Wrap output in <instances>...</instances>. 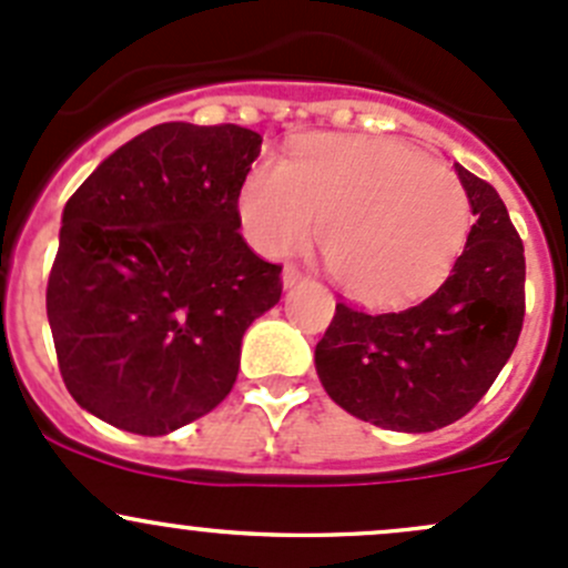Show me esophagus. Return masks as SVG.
Here are the masks:
<instances>
[{"instance_id": "obj_1", "label": "esophagus", "mask_w": 568, "mask_h": 568, "mask_svg": "<svg viewBox=\"0 0 568 568\" xmlns=\"http://www.w3.org/2000/svg\"><path fill=\"white\" fill-rule=\"evenodd\" d=\"M302 280H305V274H302L296 266H285L283 268V288H296Z\"/></svg>"}]
</instances>
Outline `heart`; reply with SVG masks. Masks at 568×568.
<instances>
[{"label": "heart", "instance_id": "heart-1", "mask_svg": "<svg viewBox=\"0 0 568 568\" xmlns=\"http://www.w3.org/2000/svg\"><path fill=\"white\" fill-rule=\"evenodd\" d=\"M244 236L283 257L313 236L343 291L398 305L432 291L469 231L459 175L390 136L316 134L288 162L261 159L239 192Z\"/></svg>", "mask_w": 568, "mask_h": 568}]
</instances>
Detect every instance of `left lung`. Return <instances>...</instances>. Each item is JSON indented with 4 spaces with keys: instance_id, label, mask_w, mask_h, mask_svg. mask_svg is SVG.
Listing matches in <instances>:
<instances>
[{
    "instance_id": "left-lung-1",
    "label": "left lung",
    "mask_w": 568,
    "mask_h": 568,
    "mask_svg": "<svg viewBox=\"0 0 568 568\" xmlns=\"http://www.w3.org/2000/svg\"><path fill=\"white\" fill-rule=\"evenodd\" d=\"M475 225L448 280L398 313L337 305L316 374L348 415L423 434L467 415L511 357L525 318V247L495 186L456 164Z\"/></svg>"
}]
</instances>
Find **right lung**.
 Returning a JSON list of instances; mask_svg holds the SVG:
<instances>
[{"instance_id":"1","label":"right lung","mask_w":568,"mask_h":568,"mask_svg":"<svg viewBox=\"0 0 568 568\" xmlns=\"http://www.w3.org/2000/svg\"><path fill=\"white\" fill-rule=\"evenodd\" d=\"M242 125L162 123L120 145L62 209L45 316L62 382L114 428L162 437L231 393L242 337L283 294L247 247Z\"/></svg>"}]
</instances>
